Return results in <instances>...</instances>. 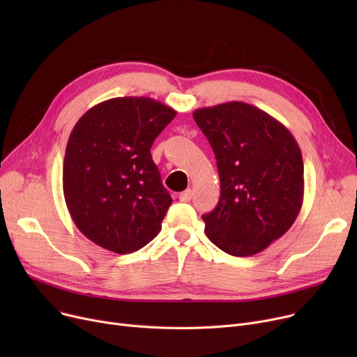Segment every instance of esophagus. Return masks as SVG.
<instances>
[{
	"label": "esophagus",
	"instance_id": "obj_1",
	"mask_svg": "<svg viewBox=\"0 0 357 357\" xmlns=\"http://www.w3.org/2000/svg\"><path fill=\"white\" fill-rule=\"evenodd\" d=\"M192 198V190H185L183 192L179 194V199L183 202H190Z\"/></svg>",
	"mask_w": 357,
	"mask_h": 357
}]
</instances>
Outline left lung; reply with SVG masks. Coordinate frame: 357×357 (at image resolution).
Here are the masks:
<instances>
[{
  "label": "left lung",
  "instance_id": "left-lung-1",
  "mask_svg": "<svg viewBox=\"0 0 357 357\" xmlns=\"http://www.w3.org/2000/svg\"><path fill=\"white\" fill-rule=\"evenodd\" d=\"M217 159L221 194L202 215L205 234L231 256L265 250L304 201V163L291 131L255 105L230 101L194 111Z\"/></svg>",
  "mask_w": 357,
  "mask_h": 357
}]
</instances>
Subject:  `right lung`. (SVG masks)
<instances>
[{
	"label": "right lung",
	"instance_id": "obj_1",
	"mask_svg": "<svg viewBox=\"0 0 357 357\" xmlns=\"http://www.w3.org/2000/svg\"><path fill=\"white\" fill-rule=\"evenodd\" d=\"M176 111L153 98L123 97L89 108L75 124L63 160V195L79 231L126 255L152 241L172 198L150 147Z\"/></svg>",
	"mask_w": 357,
	"mask_h": 357
}]
</instances>
